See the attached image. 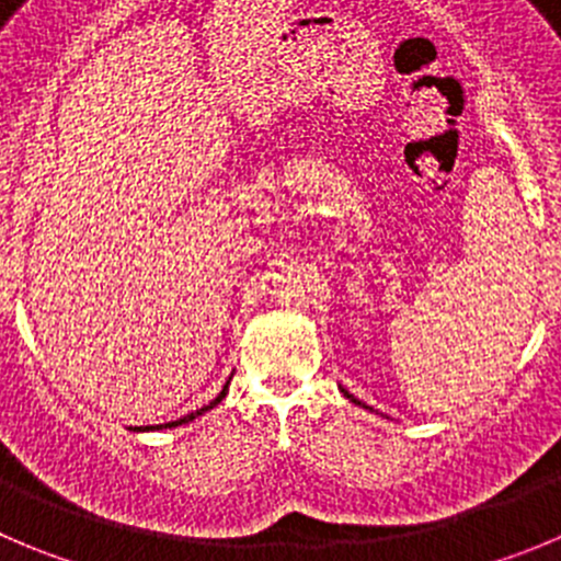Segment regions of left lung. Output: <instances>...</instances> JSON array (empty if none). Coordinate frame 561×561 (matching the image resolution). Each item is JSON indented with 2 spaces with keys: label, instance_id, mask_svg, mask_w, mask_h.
<instances>
[{
  "label": "left lung",
  "instance_id": "left-lung-1",
  "mask_svg": "<svg viewBox=\"0 0 561 561\" xmlns=\"http://www.w3.org/2000/svg\"><path fill=\"white\" fill-rule=\"evenodd\" d=\"M345 396H348V392H345ZM348 399H352V401H354V404H359V401H357V399H354V396H348Z\"/></svg>",
  "mask_w": 561,
  "mask_h": 561
}]
</instances>
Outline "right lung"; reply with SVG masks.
Segmentation results:
<instances>
[{
  "label": "right lung",
  "mask_w": 561,
  "mask_h": 561,
  "mask_svg": "<svg viewBox=\"0 0 561 561\" xmlns=\"http://www.w3.org/2000/svg\"><path fill=\"white\" fill-rule=\"evenodd\" d=\"M227 387H229V381H227V385H224V390H221V392H218V396H216V399H213V401H209V404H207V407H202V410H196V412H191V415H185V417H180V421H171V423H162V426H160V428H174V426H182V423H187V421H193V417H198V415H204V412H207V410H213V407H216V404H221V399H224V396H227Z\"/></svg>",
  "instance_id": "right-lung-1"
}]
</instances>
